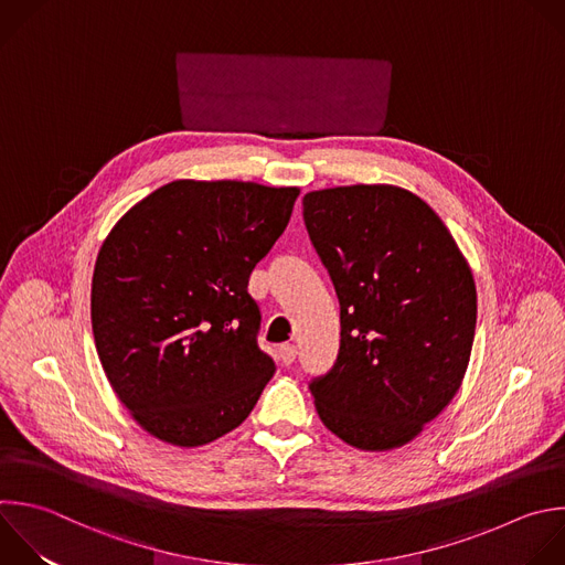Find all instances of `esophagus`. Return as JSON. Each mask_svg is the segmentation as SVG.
Here are the masks:
<instances>
[{
    "label": "esophagus",
    "instance_id": "esophagus-1",
    "mask_svg": "<svg viewBox=\"0 0 565 565\" xmlns=\"http://www.w3.org/2000/svg\"><path fill=\"white\" fill-rule=\"evenodd\" d=\"M279 356L286 365H290L297 359V348L292 343H284V345H279Z\"/></svg>",
    "mask_w": 565,
    "mask_h": 565
}]
</instances>
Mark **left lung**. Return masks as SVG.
<instances>
[{"mask_svg":"<svg viewBox=\"0 0 565 565\" xmlns=\"http://www.w3.org/2000/svg\"><path fill=\"white\" fill-rule=\"evenodd\" d=\"M303 222L339 299L334 365L310 382L323 426L359 450L415 439L466 374L477 288L437 213L386 183L303 198Z\"/></svg>","mask_w":565,"mask_h":565,"instance_id":"left-lung-1","label":"left lung"}]
</instances>
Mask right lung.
I'll return each mask as SVG.
<instances>
[{
    "label": "right lung",
    "mask_w": 565,
    "mask_h": 565,
    "mask_svg": "<svg viewBox=\"0 0 565 565\" xmlns=\"http://www.w3.org/2000/svg\"><path fill=\"white\" fill-rule=\"evenodd\" d=\"M299 188L177 179L135 204L99 248L90 319L119 402L152 437L195 448L235 430L275 372L259 348L253 268Z\"/></svg>",
    "instance_id": "right-lung-1"
}]
</instances>
